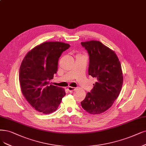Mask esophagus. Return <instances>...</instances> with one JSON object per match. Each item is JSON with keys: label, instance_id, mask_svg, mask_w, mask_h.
<instances>
[{"label": "esophagus", "instance_id": "34e87169", "mask_svg": "<svg viewBox=\"0 0 146 146\" xmlns=\"http://www.w3.org/2000/svg\"><path fill=\"white\" fill-rule=\"evenodd\" d=\"M67 90H68V91H69V92H72V91L76 90V88H75L74 87H68L67 88Z\"/></svg>", "mask_w": 146, "mask_h": 146}]
</instances>
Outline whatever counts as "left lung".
Masks as SVG:
<instances>
[{
	"label": "left lung",
	"instance_id": "1",
	"mask_svg": "<svg viewBox=\"0 0 146 146\" xmlns=\"http://www.w3.org/2000/svg\"><path fill=\"white\" fill-rule=\"evenodd\" d=\"M81 44L90 56L88 74L97 82L80 104L89 114H100L111 108L119 96L123 82L121 64L115 53L99 41Z\"/></svg>",
	"mask_w": 146,
	"mask_h": 146
}]
</instances>
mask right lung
<instances>
[{"instance_id": "obj_1", "label": "right lung", "mask_w": 146, "mask_h": 146, "mask_svg": "<svg viewBox=\"0 0 146 146\" xmlns=\"http://www.w3.org/2000/svg\"><path fill=\"white\" fill-rule=\"evenodd\" d=\"M70 47L67 43L47 41L26 54L19 70V82L24 98L42 114L55 111L66 95L65 90L50 85L58 70L59 58Z\"/></svg>"}]
</instances>
